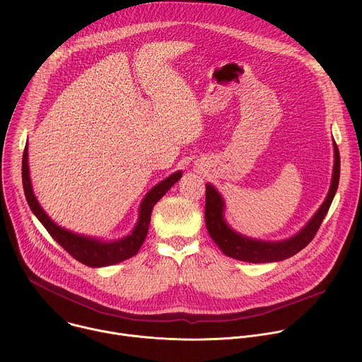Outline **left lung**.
Segmentation results:
<instances>
[{"label": "left lung", "instance_id": "left-lung-1", "mask_svg": "<svg viewBox=\"0 0 362 362\" xmlns=\"http://www.w3.org/2000/svg\"><path fill=\"white\" fill-rule=\"evenodd\" d=\"M334 153H335L334 173H332L328 196L325 197L321 208L317 211L313 219L300 229V232H298L295 236L285 240H278V242L257 240L235 232L223 218L225 202L221 193L211 183H206L204 221H206V228H208V232L214 239V242L221 247V250L226 256L233 257V259H238V261L250 262V264H267V262L284 261L286 257H291L299 250H302L317 235L332 203L335 192L338 189L341 162H339V150L335 141H334Z\"/></svg>", "mask_w": 362, "mask_h": 362}]
</instances>
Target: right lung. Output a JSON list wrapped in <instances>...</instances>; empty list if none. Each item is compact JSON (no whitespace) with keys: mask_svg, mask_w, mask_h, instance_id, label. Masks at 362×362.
Segmentation results:
<instances>
[{"mask_svg":"<svg viewBox=\"0 0 362 362\" xmlns=\"http://www.w3.org/2000/svg\"><path fill=\"white\" fill-rule=\"evenodd\" d=\"M182 177V172H175L160 183L154 186L141 200L140 203V211H139V221L134 229L130 235L126 238H122L119 240L112 242H103L95 238H88L83 235L73 233L57 223L51 221L48 215L42 211L37 197L34 196L31 180H30V169H28V153L27 146L24 148L23 154V186L27 203L33 214L37 216V219L42 223V226L48 230V233L53 236V239L64 249L67 250L74 259L78 262L90 267V268H101V267H109L119 262H123L129 257L134 256L140 246L143 245L148 223H150V215L151 211L165 194L166 192Z\"/></svg>","mask_w":362,"mask_h":362,"instance_id":"right-lung-1","label":"right lung"}]
</instances>
